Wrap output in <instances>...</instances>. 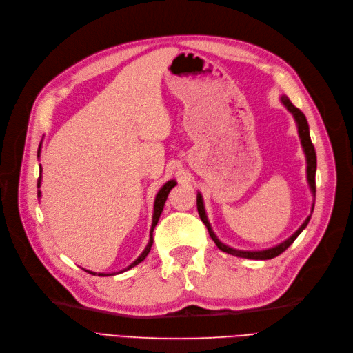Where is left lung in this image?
I'll list each match as a JSON object with an SVG mask.
<instances>
[{
    "label": "left lung",
    "mask_w": 353,
    "mask_h": 353,
    "mask_svg": "<svg viewBox=\"0 0 353 353\" xmlns=\"http://www.w3.org/2000/svg\"><path fill=\"white\" fill-rule=\"evenodd\" d=\"M281 101L283 104L285 105V108L288 109V112H292L294 119L297 122V131H299V137H301V141H302V145H303V150H305V154H306V163H307V183H309V187H311V191L315 194V190H316V185H315V172H316V154H315V148H314V144L311 141V135H309V125H307V121L305 114L299 110L297 108H294L293 103L288 100L285 95H283L281 97ZM197 210H199V215H200V219L203 221V223H205L208 231H209V236L212 237V240L215 241V244L218 245V248L222 250V252H227L230 254H234V256H239V258H245V259H272L275 258V256L281 254L287 248H290L292 243L297 239L299 234H301L306 225L309 219H311V216H307L306 221L302 223V227L299 228L293 236L290 239H287L285 241H283L281 244L275 245V248L272 249H268V250H259V252H244V250H237V249H231L228 248V245H225L223 243H221L218 240V237L215 236V232L212 231L210 228V223L206 218V212H205V206H203V199L200 194H197ZM314 210V208H312Z\"/></svg>",
    "instance_id": "left-lung-1"
}]
</instances>
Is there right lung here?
<instances>
[{
  "label": "right lung",
  "mask_w": 353,
  "mask_h": 353,
  "mask_svg": "<svg viewBox=\"0 0 353 353\" xmlns=\"http://www.w3.org/2000/svg\"><path fill=\"white\" fill-rule=\"evenodd\" d=\"M39 150H41V144H39V148H38V156H39ZM39 184H41V175H39V178H38V188H39ZM175 185H176V183L172 179V181H168V183H166L162 188H160V191H159L157 196H156V201H154V213H153V223H152V231H150V243H148L145 250L140 254V258H138L135 262H132L130 266H128L126 270H131V268H134L135 265L143 262V261L145 259V256L148 254V252H150L152 244H153V236H152L153 230H154L156 223H157V221H159V218H160V213H162V210H163V206H165V201H166V199H168L169 191L172 190ZM39 196H41V191H38V197H39ZM126 270H123V271H126ZM87 272L92 274L91 271H87ZM121 272H122V271H121ZM94 275H95V274H94ZM99 275H112V274H99Z\"/></svg>",
  "instance_id": "add662e5"
}]
</instances>
